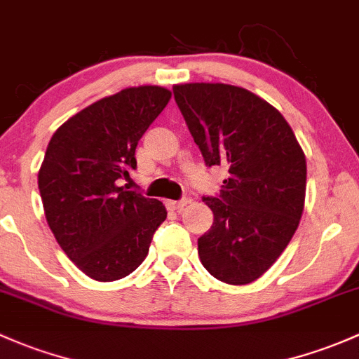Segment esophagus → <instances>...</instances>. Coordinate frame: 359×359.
<instances>
[{"instance_id": "obj_1", "label": "esophagus", "mask_w": 359, "mask_h": 359, "mask_svg": "<svg viewBox=\"0 0 359 359\" xmlns=\"http://www.w3.org/2000/svg\"><path fill=\"white\" fill-rule=\"evenodd\" d=\"M187 203H189V199H180V201H167V208L179 211V210H182Z\"/></svg>"}]
</instances>
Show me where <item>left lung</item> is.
I'll return each mask as SVG.
<instances>
[{
    "label": "left lung",
    "mask_w": 359,
    "mask_h": 359,
    "mask_svg": "<svg viewBox=\"0 0 359 359\" xmlns=\"http://www.w3.org/2000/svg\"><path fill=\"white\" fill-rule=\"evenodd\" d=\"M205 163L225 165L218 198H203L213 225L198 239L203 266L232 285L255 282L292 239L304 208L306 158L277 108L229 84L173 86Z\"/></svg>",
    "instance_id": "obj_1"
}]
</instances>
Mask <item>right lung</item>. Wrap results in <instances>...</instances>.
I'll list each match as a JSON object with an SVG mask.
<instances>
[{
	"mask_svg": "<svg viewBox=\"0 0 359 359\" xmlns=\"http://www.w3.org/2000/svg\"><path fill=\"white\" fill-rule=\"evenodd\" d=\"M172 97L160 86L123 89L89 104L53 134L37 184L53 236L79 270L113 282L148 256L167 210L118 186L135 148Z\"/></svg>",
	"mask_w": 359,
	"mask_h": 359,
	"instance_id": "add662e5",
	"label": "right lung"
}]
</instances>
